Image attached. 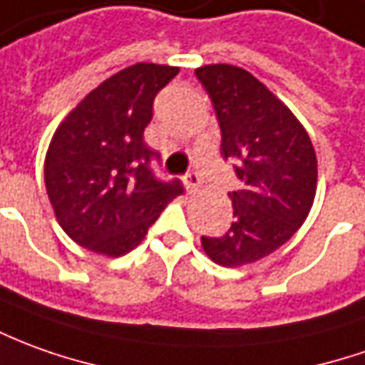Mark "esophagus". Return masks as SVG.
<instances>
[{"label":"esophagus","instance_id":"obj_1","mask_svg":"<svg viewBox=\"0 0 365 365\" xmlns=\"http://www.w3.org/2000/svg\"><path fill=\"white\" fill-rule=\"evenodd\" d=\"M185 185H187L188 190H197V188L200 187V177H198V173L188 170L187 175H185Z\"/></svg>","mask_w":365,"mask_h":365}]
</instances>
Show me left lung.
<instances>
[{"mask_svg": "<svg viewBox=\"0 0 365 365\" xmlns=\"http://www.w3.org/2000/svg\"><path fill=\"white\" fill-rule=\"evenodd\" d=\"M220 125V155L232 160L242 188L228 192L235 222L222 236H202L220 266H245L272 255L302 226L316 195L312 140L280 99L235 65L198 67Z\"/></svg>", "mask_w": 365, "mask_h": 365, "instance_id": "left-lung-1", "label": "left lung"}]
</instances>
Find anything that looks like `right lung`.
<instances>
[{"label": "right lung", "instance_id": "right-lung-1", "mask_svg": "<svg viewBox=\"0 0 365 365\" xmlns=\"http://www.w3.org/2000/svg\"><path fill=\"white\" fill-rule=\"evenodd\" d=\"M177 73L168 65H130L93 89L55 130L45 188L61 228L83 248L127 255L182 195L178 178L153 173L160 155L143 140L155 97Z\"/></svg>", "mask_w": 365, "mask_h": 365}]
</instances>
